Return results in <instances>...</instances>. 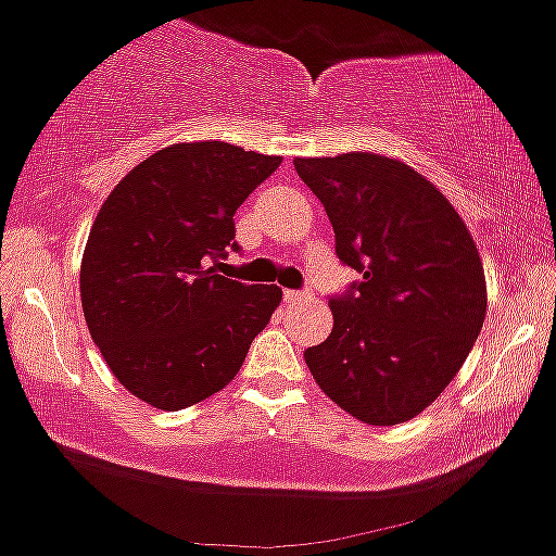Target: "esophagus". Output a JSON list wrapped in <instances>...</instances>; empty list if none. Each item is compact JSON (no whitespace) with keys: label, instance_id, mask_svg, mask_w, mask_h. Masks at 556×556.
Segmentation results:
<instances>
[{"label":"esophagus","instance_id":"esophagus-1","mask_svg":"<svg viewBox=\"0 0 556 556\" xmlns=\"http://www.w3.org/2000/svg\"><path fill=\"white\" fill-rule=\"evenodd\" d=\"M308 292H295V290H288L285 292V303H288V306H295V303H301V301H308Z\"/></svg>","mask_w":556,"mask_h":556}]
</instances>
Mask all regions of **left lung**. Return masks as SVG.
<instances>
[{
  "mask_svg": "<svg viewBox=\"0 0 556 556\" xmlns=\"http://www.w3.org/2000/svg\"><path fill=\"white\" fill-rule=\"evenodd\" d=\"M340 261L364 274L332 298V332L303 356L340 408L367 425L422 414L467 362L485 321L478 245L446 194L380 152L295 157Z\"/></svg>",
  "mask_w": 556,
  "mask_h": 556,
  "instance_id": "obj_1",
  "label": "left lung"
}]
</instances>
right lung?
Masks as SVG:
<instances>
[{"instance_id": "1", "label": "right lung", "mask_w": 556, "mask_h": 556, "mask_svg": "<svg viewBox=\"0 0 556 556\" xmlns=\"http://www.w3.org/2000/svg\"><path fill=\"white\" fill-rule=\"evenodd\" d=\"M282 157L237 144L179 142L115 185L81 258V308L102 358L161 412L211 399L240 371L282 303L277 285L213 271L235 242V211Z\"/></svg>"}]
</instances>
